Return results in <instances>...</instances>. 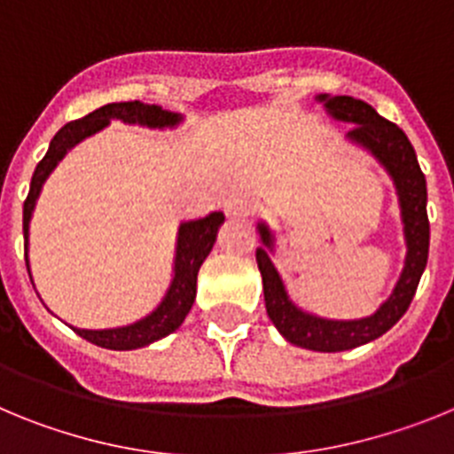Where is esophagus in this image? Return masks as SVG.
<instances>
[{"label": "esophagus", "instance_id": "1", "mask_svg": "<svg viewBox=\"0 0 454 454\" xmlns=\"http://www.w3.org/2000/svg\"><path fill=\"white\" fill-rule=\"evenodd\" d=\"M256 202L247 191H231L227 192V198H224L223 208L224 214L230 215V218H246L254 211Z\"/></svg>", "mask_w": 454, "mask_h": 454}]
</instances>
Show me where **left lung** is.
I'll list each match as a JSON object with an SVG mask.
<instances>
[{
	"label": "left lung",
	"instance_id": "1",
	"mask_svg": "<svg viewBox=\"0 0 454 454\" xmlns=\"http://www.w3.org/2000/svg\"><path fill=\"white\" fill-rule=\"evenodd\" d=\"M316 102L323 104L327 115L336 122L352 124V129L346 134L348 143L368 152L391 177L395 195H398L404 247H407L403 272L391 295L371 316L355 320H334L304 311L293 302L286 284L272 262L275 231L266 220L256 223V231L262 239V246L256 247V263L262 270L268 318L272 320L277 332L298 348L314 352H343L387 334L393 325L403 318L414 300L420 275L427 266V252H430L427 184L420 172L414 147L404 131L398 124L384 120L371 104L350 98V95H327V92L316 95Z\"/></svg>",
	"mask_w": 454,
	"mask_h": 454
}]
</instances>
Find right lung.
<instances>
[{
	"instance_id": "add662e5",
	"label": "right lung",
	"mask_w": 454,
	"mask_h": 454,
	"mask_svg": "<svg viewBox=\"0 0 454 454\" xmlns=\"http://www.w3.org/2000/svg\"><path fill=\"white\" fill-rule=\"evenodd\" d=\"M111 120H120L124 124H138V127H150V129H175L184 122L182 114H172L161 106L143 102H115L99 106L98 111L88 114L86 118L67 122L66 127L56 131L51 138L50 150L43 156V161L35 166L34 177H31L29 195L24 200L22 211V230H24V256H27V268H29V224L34 215L35 202L40 198V191L45 186L54 168L59 166L63 156L79 145L82 140L90 138L104 127H108ZM224 223V215L220 211L208 214L207 218L198 220H184L179 223L177 243H175V262H172V279L168 286L166 295L161 302L152 309L150 314L143 316L140 320L122 327H108V330H82V327H72L82 339L90 340L95 346L106 348V350H138L145 348L163 336L172 334L177 330L184 318L191 311L195 302V291H198V272L208 252L214 250V243L218 239L220 224ZM34 284V279H31Z\"/></svg>"
}]
</instances>
